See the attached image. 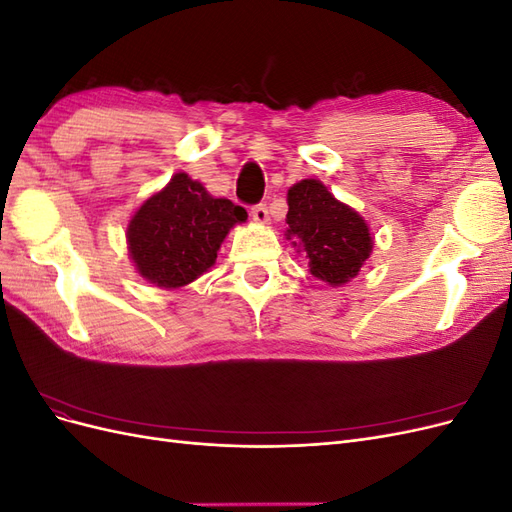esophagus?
Returning <instances> with one entry per match:
<instances>
[{"label":"esophagus","instance_id":"esophagus-1","mask_svg":"<svg viewBox=\"0 0 512 512\" xmlns=\"http://www.w3.org/2000/svg\"><path fill=\"white\" fill-rule=\"evenodd\" d=\"M252 218H254V222H258V224H267L269 222V209H267V205H254L252 207Z\"/></svg>","mask_w":512,"mask_h":512}]
</instances>
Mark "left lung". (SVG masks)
<instances>
[{"label":"left lung","mask_w":512,"mask_h":512,"mask_svg":"<svg viewBox=\"0 0 512 512\" xmlns=\"http://www.w3.org/2000/svg\"><path fill=\"white\" fill-rule=\"evenodd\" d=\"M286 222L288 237L303 243L309 271L331 286L352 280L369 258L371 237L365 220L316 179H303L288 190Z\"/></svg>","instance_id":"8db88e82"}]
</instances>
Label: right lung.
Here are the masks:
<instances>
[{
  "label": "right lung",
  "instance_id": "right-lung-1",
  "mask_svg": "<svg viewBox=\"0 0 512 512\" xmlns=\"http://www.w3.org/2000/svg\"><path fill=\"white\" fill-rule=\"evenodd\" d=\"M245 220L243 207L213 198L198 181L177 173L132 218L130 256L151 284L179 288L213 267L228 230Z\"/></svg>",
  "mask_w": 512,
  "mask_h": 512
}]
</instances>
